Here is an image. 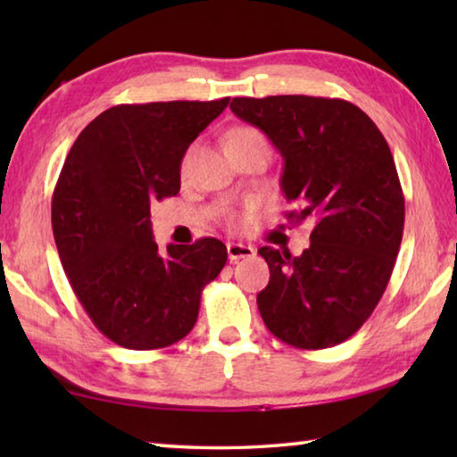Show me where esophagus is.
Here are the masks:
<instances>
[{
  "mask_svg": "<svg viewBox=\"0 0 457 457\" xmlns=\"http://www.w3.org/2000/svg\"><path fill=\"white\" fill-rule=\"evenodd\" d=\"M253 253H256V250H253V247L247 245V244H236V242L228 244V258H229V262L252 258Z\"/></svg>",
  "mask_w": 457,
  "mask_h": 457,
  "instance_id": "34e87169",
  "label": "esophagus"
}]
</instances>
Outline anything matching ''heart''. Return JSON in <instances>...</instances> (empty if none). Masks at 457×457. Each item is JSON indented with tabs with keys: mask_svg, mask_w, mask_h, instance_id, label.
Listing matches in <instances>:
<instances>
[{
	"mask_svg": "<svg viewBox=\"0 0 457 457\" xmlns=\"http://www.w3.org/2000/svg\"><path fill=\"white\" fill-rule=\"evenodd\" d=\"M239 138H262V141H264V137H262V133H260L258 129H253V127H237V129H234V130H229L226 143H229V141H239ZM187 159H189V157H187ZM187 159H185L183 165H187Z\"/></svg>",
	"mask_w": 457,
	"mask_h": 457,
	"instance_id": "heart-1",
	"label": "heart"
}]
</instances>
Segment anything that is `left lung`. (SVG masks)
<instances>
[{"mask_svg":"<svg viewBox=\"0 0 457 457\" xmlns=\"http://www.w3.org/2000/svg\"><path fill=\"white\" fill-rule=\"evenodd\" d=\"M231 112L258 127L284 159L280 187L314 223L311 245L292 256L264 245L270 282L258 294L268 330L316 351L357 332L381 300L403 237L405 199L377 125L340 98H234Z\"/></svg>","mask_w":457,"mask_h":457,"instance_id":"obj_1","label":"left lung"}]
</instances>
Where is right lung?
Wrapping results in <instances>:
<instances>
[{"instance_id":"obj_1","label":"right lung","mask_w":457,"mask_h":457,"mask_svg":"<svg viewBox=\"0 0 457 457\" xmlns=\"http://www.w3.org/2000/svg\"><path fill=\"white\" fill-rule=\"evenodd\" d=\"M221 100L119 104L76 138L52 197L62 268L95 327L125 349H163L187 337L201 290L226 266L220 239H153L151 204L181 187L189 145L228 106Z\"/></svg>"}]
</instances>
